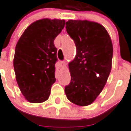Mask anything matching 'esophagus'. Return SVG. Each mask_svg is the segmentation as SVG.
Here are the masks:
<instances>
[{
  "label": "esophagus",
  "mask_w": 131,
  "mask_h": 131,
  "mask_svg": "<svg viewBox=\"0 0 131 131\" xmlns=\"http://www.w3.org/2000/svg\"><path fill=\"white\" fill-rule=\"evenodd\" d=\"M60 65H61V67H66V62L64 61H60Z\"/></svg>",
  "instance_id": "34e87169"
}]
</instances>
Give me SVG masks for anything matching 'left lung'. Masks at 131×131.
Masks as SVG:
<instances>
[{
  "label": "left lung",
  "mask_w": 131,
  "mask_h": 131,
  "mask_svg": "<svg viewBox=\"0 0 131 131\" xmlns=\"http://www.w3.org/2000/svg\"><path fill=\"white\" fill-rule=\"evenodd\" d=\"M66 29L77 53L68 65L71 80L64 91L74 104L89 105L100 94L111 72L112 41L104 27L94 22L69 20Z\"/></svg>",
  "instance_id": "obj_1"
}]
</instances>
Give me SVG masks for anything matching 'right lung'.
Masks as SVG:
<instances>
[{
    "label": "right lung",
    "mask_w": 131,
    "mask_h": 131,
    "mask_svg": "<svg viewBox=\"0 0 131 131\" xmlns=\"http://www.w3.org/2000/svg\"><path fill=\"white\" fill-rule=\"evenodd\" d=\"M64 24V20H37L26 29L16 45L13 60L16 79L29 102L38 103L48 99L56 80L54 40Z\"/></svg>",
    "instance_id": "add662e5"
}]
</instances>
